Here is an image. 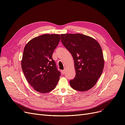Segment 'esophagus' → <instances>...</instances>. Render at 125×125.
Wrapping results in <instances>:
<instances>
[{
  "label": "esophagus",
  "instance_id": "obj_1",
  "mask_svg": "<svg viewBox=\"0 0 125 125\" xmlns=\"http://www.w3.org/2000/svg\"><path fill=\"white\" fill-rule=\"evenodd\" d=\"M65 72H66V69H65L62 71V73L63 74H64L65 73Z\"/></svg>",
  "mask_w": 125,
  "mask_h": 125
}]
</instances>
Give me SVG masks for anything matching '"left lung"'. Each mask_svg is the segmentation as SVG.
<instances>
[{
	"instance_id": "left-lung-1",
	"label": "left lung",
	"mask_w": 125,
	"mask_h": 125,
	"mask_svg": "<svg viewBox=\"0 0 125 125\" xmlns=\"http://www.w3.org/2000/svg\"><path fill=\"white\" fill-rule=\"evenodd\" d=\"M61 42L73 57L75 76L69 81L75 90L84 92L95 85L104 69V59L100 44L81 34H62Z\"/></svg>"
}]
</instances>
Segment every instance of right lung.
I'll list each match as a JSON object with an SVG mask.
<instances>
[{"label": "right lung", "instance_id": "obj_1", "mask_svg": "<svg viewBox=\"0 0 125 125\" xmlns=\"http://www.w3.org/2000/svg\"><path fill=\"white\" fill-rule=\"evenodd\" d=\"M59 34H43L26 44L21 60L22 71L28 82L37 92L46 93L53 90L59 80L52 55L59 42Z\"/></svg>", "mask_w": 125, "mask_h": 125}]
</instances>
